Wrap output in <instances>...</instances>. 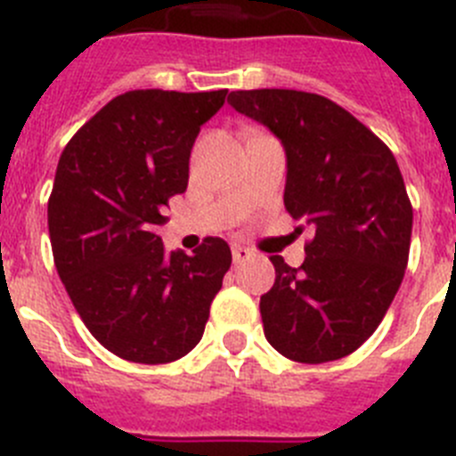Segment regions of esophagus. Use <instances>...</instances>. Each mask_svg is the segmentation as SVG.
Here are the masks:
<instances>
[{
  "label": "esophagus",
  "mask_w": 456,
  "mask_h": 456,
  "mask_svg": "<svg viewBox=\"0 0 456 456\" xmlns=\"http://www.w3.org/2000/svg\"><path fill=\"white\" fill-rule=\"evenodd\" d=\"M250 256H253V250L246 248V246H237V244L232 246V262H235V265H240V262H246Z\"/></svg>",
  "instance_id": "esophagus-1"
}]
</instances>
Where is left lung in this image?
Returning a JSON list of instances; mask_svg holds the SVG:
<instances>
[{
  "label": "left lung",
  "mask_w": 456,
  "mask_h": 456,
  "mask_svg": "<svg viewBox=\"0 0 456 456\" xmlns=\"http://www.w3.org/2000/svg\"><path fill=\"white\" fill-rule=\"evenodd\" d=\"M228 103L285 149V208L312 228L305 262L271 257L260 298L269 344L300 364L354 353L395 298L409 260L413 210L389 146L330 99L298 90H237Z\"/></svg>",
  "instance_id": "1"
}]
</instances>
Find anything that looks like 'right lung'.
<instances>
[{
	"mask_svg": "<svg viewBox=\"0 0 456 456\" xmlns=\"http://www.w3.org/2000/svg\"><path fill=\"white\" fill-rule=\"evenodd\" d=\"M225 94H119L58 160L47 208L53 262L86 328L117 357L167 364L203 337L231 248L208 237L194 256L167 253L156 228L187 190L191 146Z\"/></svg>",
	"mask_w": 456,
	"mask_h": 456,
	"instance_id": "obj_1",
	"label": "right lung"
}]
</instances>
